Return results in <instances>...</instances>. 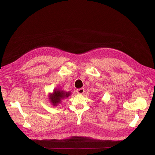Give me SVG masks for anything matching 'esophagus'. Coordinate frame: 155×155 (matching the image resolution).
<instances>
[{"label":"esophagus","instance_id":"34e87169","mask_svg":"<svg viewBox=\"0 0 155 155\" xmlns=\"http://www.w3.org/2000/svg\"><path fill=\"white\" fill-rule=\"evenodd\" d=\"M77 93L78 94H83L84 93V90L83 89V88H80V89L77 90Z\"/></svg>","mask_w":155,"mask_h":155}]
</instances>
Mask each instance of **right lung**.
Here are the masks:
<instances>
[{
    "label": "right lung",
    "mask_w": 155,
    "mask_h": 155,
    "mask_svg": "<svg viewBox=\"0 0 155 155\" xmlns=\"http://www.w3.org/2000/svg\"><path fill=\"white\" fill-rule=\"evenodd\" d=\"M71 92H65L63 90L56 88L52 93H50L48 98L50 102L54 106H57L59 103H61V101L64 99L68 98L71 95Z\"/></svg>",
    "instance_id": "obj_1"
}]
</instances>
